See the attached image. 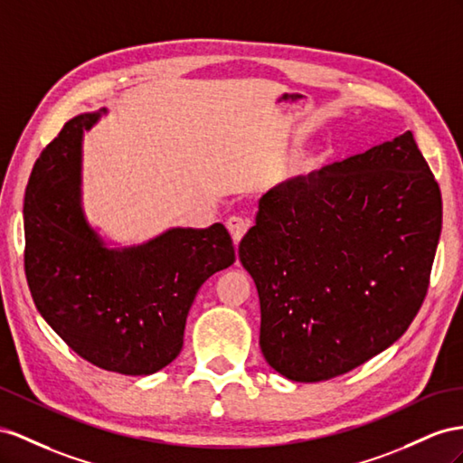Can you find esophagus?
Returning <instances> with one entry per match:
<instances>
[{"label":"esophagus","mask_w":463,"mask_h":463,"mask_svg":"<svg viewBox=\"0 0 463 463\" xmlns=\"http://www.w3.org/2000/svg\"><path fill=\"white\" fill-rule=\"evenodd\" d=\"M248 227H250V222H248V219L239 217V215H232V217H229V221H227V229H229L231 236H232L234 244H239V242L242 241V236H244V232L248 231Z\"/></svg>","instance_id":"34e87169"}]
</instances>
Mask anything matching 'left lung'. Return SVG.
<instances>
[{"mask_svg": "<svg viewBox=\"0 0 463 463\" xmlns=\"http://www.w3.org/2000/svg\"><path fill=\"white\" fill-rule=\"evenodd\" d=\"M440 231V187L411 130L271 187L239 246L266 362L315 383L389 348L424 301Z\"/></svg>", "mask_w": 463, "mask_h": 463, "instance_id": "1", "label": "left lung"}]
</instances>
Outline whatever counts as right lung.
Here are the masks:
<instances>
[{
	"label": "right lung",
	"mask_w": 463,
	"mask_h": 463,
	"mask_svg": "<svg viewBox=\"0 0 463 463\" xmlns=\"http://www.w3.org/2000/svg\"><path fill=\"white\" fill-rule=\"evenodd\" d=\"M101 115L108 109L70 118L34 162L23 207L25 274L41 317L78 355L150 375L177 358L199 288L232 266L234 246L221 222L108 246L81 205V140Z\"/></svg>",
	"instance_id": "add662e5"
}]
</instances>
